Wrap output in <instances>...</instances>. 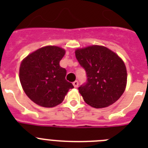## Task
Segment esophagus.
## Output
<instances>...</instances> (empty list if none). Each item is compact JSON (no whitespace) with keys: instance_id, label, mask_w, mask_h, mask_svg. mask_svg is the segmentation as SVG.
<instances>
[{"instance_id":"obj_1","label":"esophagus","mask_w":148,"mask_h":148,"mask_svg":"<svg viewBox=\"0 0 148 148\" xmlns=\"http://www.w3.org/2000/svg\"><path fill=\"white\" fill-rule=\"evenodd\" d=\"M73 86H74V87H78V81H75V82L73 83Z\"/></svg>"}]
</instances>
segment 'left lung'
Masks as SVG:
<instances>
[{"mask_svg":"<svg viewBox=\"0 0 148 148\" xmlns=\"http://www.w3.org/2000/svg\"><path fill=\"white\" fill-rule=\"evenodd\" d=\"M75 57L87 73V82L78 91L87 104L103 108L113 104L125 92L127 70L119 56L103 46L75 50Z\"/></svg>","mask_w":148,"mask_h":148,"instance_id":"left-lung-1","label":"left lung"}]
</instances>
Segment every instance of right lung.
<instances>
[{
	"instance_id": "obj_1",
	"label": "right lung",
	"mask_w": 148,
	"mask_h": 148,
	"mask_svg": "<svg viewBox=\"0 0 148 148\" xmlns=\"http://www.w3.org/2000/svg\"><path fill=\"white\" fill-rule=\"evenodd\" d=\"M65 55L64 49L47 46L27 56L19 70L21 86L31 100L44 108L61 104L72 83L65 79L66 70L59 63Z\"/></svg>"
}]
</instances>
